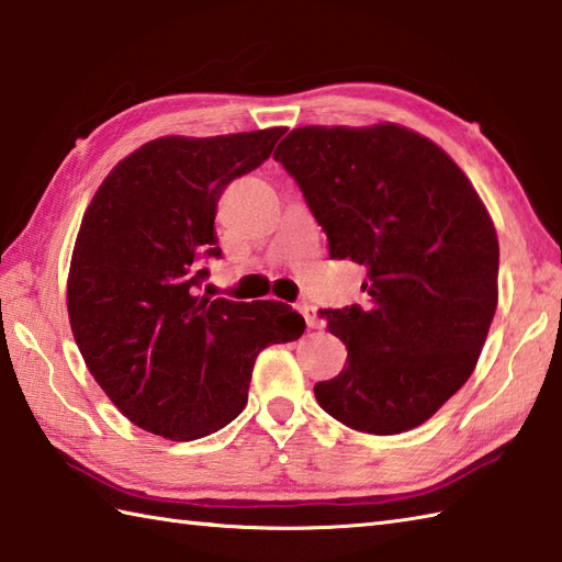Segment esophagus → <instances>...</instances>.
I'll use <instances>...</instances> for the list:
<instances>
[{"label":"esophagus","instance_id":"34e87169","mask_svg":"<svg viewBox=\"0 0 562 562\" xmlns=\"http://www.w3.org/2000/svg\"><path fill=\"white\" fill-rule=\"evenodd\" d=\"M300 312H302V316H304L308 328H318L321 321H318V314H316V308H314L312 304H302Z\"/></svg>","mask_w":562,"mask_h":562}]
</instances>
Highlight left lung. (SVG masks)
I'll return each instance as SVG.
<instances>
[{
	"label": "left lung",
	"instance_id": "obj_1",
	"mask_svg": "<svg viewBox=\"0 0 562 562\" xmlns=\"http://www.w3.org/2000/svg\"><path fill=\"white\" fill-rule=\"evenodd\" d=\"M274 159L324 226L330 258L367 268V306L321 312L348 362L318 381L316 401L360 432H408L481 357L497 306L491 214L445 149L396 123L296 127Z\"/></svg>",
	"mask_w": 562,
	"mask_h": 562
}]
</instances>
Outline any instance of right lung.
Here are the masks:
<instances>
[{
  "label": "right lung",
  "mask_w": 562,
  "mask_h": 562,
  "mask_svg": "<svg viewBox=\"0 0 562 562\" xmlns=\"http://www.w3.org/2000/svg\"><path fill=\"white\" fill-rule=\"evenodd\" d=\"M284 127L159 137L113 166L83 212L67 278L79 352L115 408L151 435L190 441L244 411L262 348L296 340L282 302L198 294L220 258L217 200L270 157Z\"/></svg>",
  "instance_id": "1"
}]
</instances>
